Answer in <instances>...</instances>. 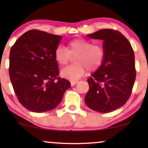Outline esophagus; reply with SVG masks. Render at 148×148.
<instances>
[{
	"mask_svg": "<svg viewBox=\"0 0 148 148\" xmlns=\"http://www.w3.org/2000/svg\"><path fill=\"white\" fill-rule=\"evenodd\" d=\"M78 82H79V81H77V80H71V84L72 86H73L75 84H77Z\"/></svg>",
	"mask_w": 148,
	"mask_h": 148,
	"instance_id": "34e87169",
	"label": "esophagus"
}]
</instances>
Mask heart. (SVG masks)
Listing matches in <instances>:
<instances>
[{"instance_id":"b5f03b06","label":"heart","mask_w":148,"mask_h":148,"mask_svg":"<svg viewBox=\"0 0 148 148\" xmlns=\"http://www.w3.org/2000/svg\"><path fill=\"white\" fill-rule=\"evenodd\" d=\"M76 64L68 66L61 71V75L71 80L79 79L86 73L95 71L102 65L105 58V50L100 44H94L92 41L77 38L67 44L66 48L59 46L56 48L54 57L61 66L66 65L72 56Z\"/></svg>"}]
</instances>
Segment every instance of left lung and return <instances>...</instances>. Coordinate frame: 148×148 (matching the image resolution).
Wrapping results in <instances>:
<instances>
[{
    "mask_svg": "<svg viewBox=\"0 0 148 148\" xmlns=\"http://www.w3.org/2000/svg\"><path fill=\"white\" fill-rule=\"evenodd\" d=\"M87 36L104 41L105 58L88 79L90 89L85 102L96 112H110L131 96L136 77L134 52L129 40L117 30L101 29Z\"/></svg>",
    "mask_w": 148,
    "mask_h": 148,
    "instance_id": "8db88e82",
    "label": "left lung"
}]
</instances>
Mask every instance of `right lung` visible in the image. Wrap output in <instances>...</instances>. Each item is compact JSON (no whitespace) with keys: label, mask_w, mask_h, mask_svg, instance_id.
Segmentation results:
<instances>
[{"label":"right lung","mask_w":148,"mask_h":148,"mask_svg":"<svg viewBox=\"0 0 148 148\" xmlns=\"http://www.w3.org/2000/svg\"><path fill=\"white\" fill-rule=\"evenodd\" d=\"M62 36L38 29L29 30L15 42L9 55V77L23 106L44 112L56 108L71 87L60 78L54 52Z\"/></svg>","instance_id":"add662e5"}]
</instances>
